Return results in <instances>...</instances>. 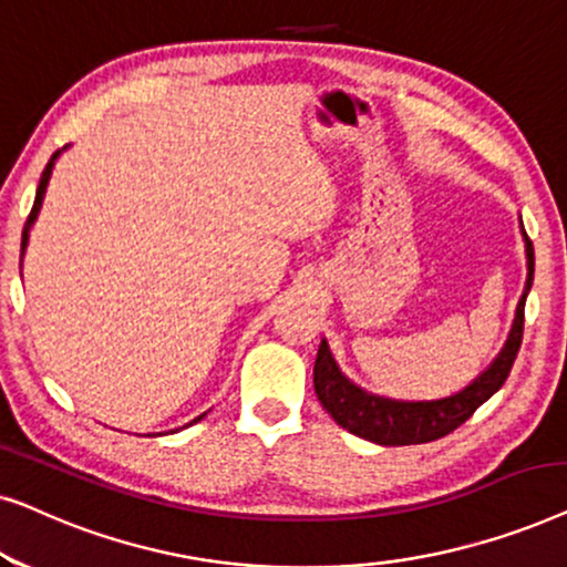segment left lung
I'll return each instance as SVG.
<instances>
[{
    "label": "left lung",
    "mask_w": 567,
    "mask_h": 567,
    "mask_svg": "<svg viewBox=\"0 0 567 567\" xmlns=\"http://www.w3.org/2000/svg\"><path fill=\"white\" fill-rule=\"evenodd\" d=\"M526 239V231H524ZM526 289L518 299L514 328L508 332L506 346L498 353L491 367L480 374L470 386L462 392L452 394L444 400H423V402H405V400H390L371 394L361 386H355L343 371L338 369L336 359H332L328 340H322L320 351H317L315 361V392L322 408L332 415V421L351 431L353 436H361L367 441L382 446H410V444H425V441H436L446 433L467 421L475 410L493 398L501 390L514 367L518 348H522L524 338V305L526 293L532 289L534 281V247L526 239Z\"/></svg>",
    "instance_id": "1"
}]
</instances>
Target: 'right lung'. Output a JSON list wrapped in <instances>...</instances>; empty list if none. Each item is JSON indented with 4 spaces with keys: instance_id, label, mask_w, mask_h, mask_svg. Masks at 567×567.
Listing matches in <instances>:
<instances>
[{
    "instance_id": "right-lung-1",
    "label": "right lung",
    "mask_w": 567,
    "mask_h": 567,
    "mask_svg": "<svg viewBox=\"0 0 567 567\" xmlns=\"http://www.w3.org/2000/svg\"><path fill=\"white\" fill-rule=\"evenodd\" d=\"M59 154H61V152H53V157L49 159V165H45L43 175H41V183H38V190H35L33 208H30V216H28V221H25V229H22V247H20V252H25V247H28V235H30V227H33V221L38 219V212H41V204H43V193H45V185H49V177H51L53 162H56ZM204 415H206V413H204ZM204 415H198L196 421H200V417H204ZM196 421H193V423H196Z\"/></svg>"
}]
</instances>
